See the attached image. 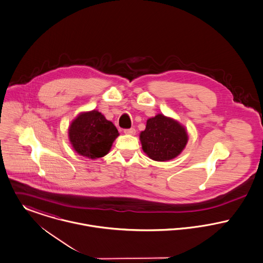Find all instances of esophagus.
I'll list each match as a JSON object with an SVG mask.
<instances>
[{"label":"esophagus","instance_id":"esophagus-1","mask_svg":"<svg viewBox=\"0 0 263 263\" xmlns=\"http://www.w3.org/2000/svg\"><path fill=\"white\" fill-rule=\"evenodd\" d=\"M124 134L126 135H130V136H134L136 134V129L134 127L132 128H128V129H124Z\"/></svg>","mask_w":263,"mask_h":263}]
</instances>
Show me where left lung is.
Returning a JSON list of instances; mask_svg holds the SVG:
<instances>
[{
	"mask_svg": "<svg viewBox=\"0 0 263 263\" xmlns=\"http://www.w3.org/2000/svg\"><path fill=\"white\" fill-rule=\"evenodd\" d=\"M142 149L158 162L169 161L181 154L188 142L184 125L174 118L158 113L147 120L146 129L141 132Z\"/></svg>",
	"mask_w": 263,
	"mask_h": 263,
	"instance_id": "obj_1",
	"label": "left lung"
}]
</instances>
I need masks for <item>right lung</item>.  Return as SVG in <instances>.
Returning <instances> with one entry per match:
<instances>
[{"instance_id": "1", "label": "right lung", "mask_w": 263, "mask_h": 263, "mask_svg": "<svg viewBox=\"0 0 263 263\" xmlns=\"http://www.w3.org/2000/svg\"><path fill=\"white\" fill-rule=\"evenodd\" d=\"M68 135L76 153L93 160L107 155L119 136L112 122L95 109L79 113L71 122Z\"/></svg>"}]
</instances>
